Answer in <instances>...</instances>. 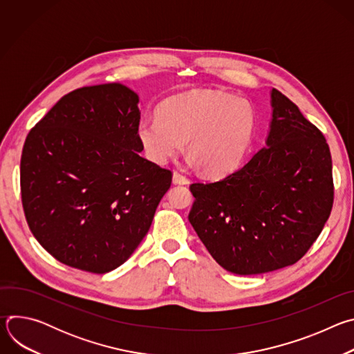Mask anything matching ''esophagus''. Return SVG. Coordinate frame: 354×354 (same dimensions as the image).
I'll list each match as a JSON object with an SVG mask.
<instances>
[{
	"mask_svg": "<svg viewBox=\"0 0 354 354\" xmlns=\"http://www.w3.org/2000/svg\"><path fill=\"white\" fill-rule=\"evenodd\" d=\"M172 182H174L175 185H187V183H189V179H187L186 176H183L182 174H179V172H174Z\"/></svg>",
	"mask_w": 354,
	"mask_h": 354,
	"instance_id": "obj_1",
	"label": "esophagus"
}]
</instances>
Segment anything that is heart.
I'll return each instance as SVG.
<instances>
[{
    "label": "heart",
    "instance_id": "heart-1",
    "mask_svg": "<svg viewBox=\"0 0 354 354\" xmlns=\"http://www.w3.org/2000/svg\"><path fill=\"white\" fill-rule=\"evenodd\" d=\"M257 113L249 100L218 91H193L168 97L158 116L137 123L145 157L164 165L185 148L189 164L209 176H225L242 162L254 138Z\"/></svg>",
    "mask_w": 354,
    "mask_h": 354
}]
</instances>
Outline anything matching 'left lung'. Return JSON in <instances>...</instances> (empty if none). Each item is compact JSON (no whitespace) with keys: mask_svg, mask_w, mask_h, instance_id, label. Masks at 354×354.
Masks as SVG:
<instances>
[{"mask_svg":"<svg viewBox=\"0 0 354 354\" xmlns=\"http://www.w3.org/2000/svg\"><path fill=\"white\" fill-rule=\"evenodd\" d=\"M266 144L214 183H193L189 221L214 261L248 276L294 265L321 234L333 205L324 134L277 89Z\"/></svg>","mask_w":354,"mask_h":354,"instance_id":"left-lung-1","label":"left lung"}]
</instances>
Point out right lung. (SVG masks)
Here are the masks:
<instances>
[{"instance_id":"right-lung-1","label":"right lung","mask_w":354,"mask_h":354,"mask_svg":"<svg viewBox=\"0 0 354 354\" xmlns=\"http://www.w3.org/2000/svg\"><path fill=\"white\" fill-rule=\"evenodd\" d=\"M138 95L123 84L64 95L29 131L21 158L28 225L59 262L123 265L153 223L172 174L140 156Z\"/></svg>"}]
</instances>
